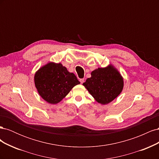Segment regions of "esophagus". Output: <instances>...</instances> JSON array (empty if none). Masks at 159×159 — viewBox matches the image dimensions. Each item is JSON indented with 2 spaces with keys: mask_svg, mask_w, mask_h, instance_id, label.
Returning <instances> with one entry per match:
<instances>
[{
  "mask_svg": "<svg viewBox=\"0 0 159 159\" xmlns=\"http://www.w3.org/2000/svg\"><path fill=\"white\" fill-rule=\"evenodd\" d=\"M80 81L81 84H83L84 82V79H80Z\"/></svg>",
  "mask_w": 159,
  "mask_h": 159,
  "instance_id": "esophagus-1",
  "label": "esophagus"
}]
</instances>
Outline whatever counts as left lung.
I'll return each instance as SVG.
<instances>
[{
  "mask_svg": "<svg viewBox=\"0 0 159 159\" xmlns=\"http://www.w3.org/2000/svg\"><path fill=\"white\" fill-rule=\"evenodd\" d=\"M91 75L83 85L98 103L107 104L122 91L123 78L113 66L98 68L91 72Z\"/></svg>",
  "mask_w": 159,
  "mask_h": 159,
  "instance_id": "8db88e82",
  "label": "left lung"
}]
</instances>
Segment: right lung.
Listing matches in <instances>:
<instances>
[{
    "label": "right lung",
    "mask_w": 159,
    "mask_h": 159,
    "mask_svg": "<svg viewBox=\"0 0 159 159\" xmlns=\"http://www.w3.org/2000/svg\"><path fill=\"white\" fill-rule=\"evenodd\" d=\"M36 88L41 97L52 104L59 103L73 88L80 84L77 77L61 64L49 63L34 76Z\"/></svg>",
    "instance_id": "right-lung-1"
}]
</instances>
